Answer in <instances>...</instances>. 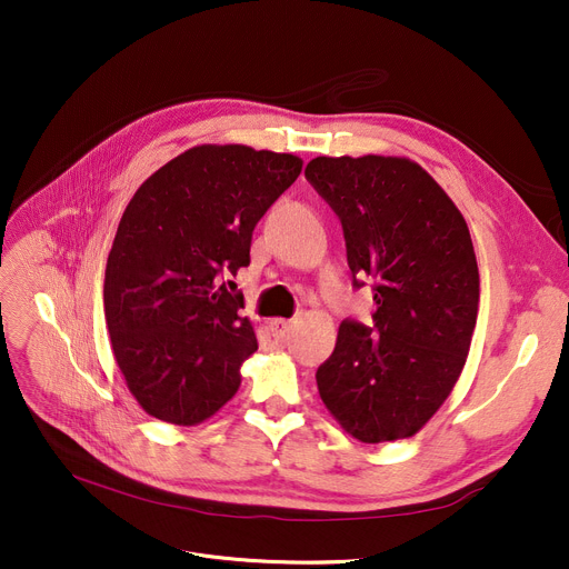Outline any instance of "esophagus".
I'll return each instance as SVG.
<instances>
[{
    "label": "esophagus",
    "mask_w": 569,
    "mask_h": 569,
    "mask_svg": "<svg viewBox=\"0 0 569 569\" xmlns=\"http://www.w3.org/2000/svg\"><path fill=\"white\" fill-rule=\"evenodd\" d=\"M290 330H292V320H286V318H272V320H269V332H272V337H277V339L288 337Z\"/></svg>",
    "instance_id": "obj_1"
}]
</instances>
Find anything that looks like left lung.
<instances>
[{
	"mask_svg": "<svg viewBox=\"0 0 569 569\" xmlns=\"http://www.w3.org/2000/svg\"><path fill=\"white\" fill-rule=\"evenodd\" d=\"M343 226L357 281H373V332L343 320L318 395L355 440L410 438L452 395L470 350L480 272L468 223L406 157H316L305 170Z\"/></svg>",
	"mask_w": 569,
	"mask_h": 569,
	"instance_id": "1",
	"label": "left lung"
}]
</instances>
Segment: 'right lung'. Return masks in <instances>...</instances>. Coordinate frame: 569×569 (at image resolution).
<instances>
[{
    "label": "right lung",
    "instance_id": "right-lung-1",
    "mask_svg": "<svg viewBox=\"0 0 569 569\" xmlns=\"http://www.w3.org/2000/svg\"><path fill=\"white\" fill-rule=\"evenodd\" d=\"M302 163L247 144H198L133 193L108 256L103 311L114 362L147 415L196 427L237 395L258 339L239 316L244 295L221 279L249 264L256 223Z\"/></svg>",
    "mask_w": 569,
    "mask_h": 569
}]
</instances>
